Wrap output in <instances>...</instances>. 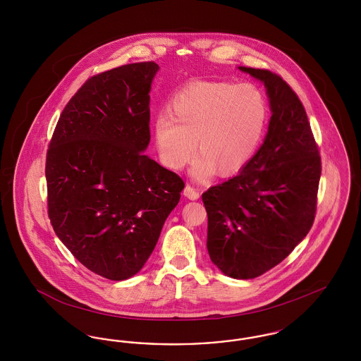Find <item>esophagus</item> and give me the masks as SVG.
Segmentation results:
<instances>
[{
  "mask_svg": "<svg viewBox=\"0 0 361 361\" xmlns=\"http://www.w3.org/2000/svg\"><path fill=\"white\" fill-rule=\"evenodd\" d=\"M184 196H187L190 200H197L200 197V193L193 185L187 184V187L184 188Z\"/></svg>",
  "mask_w": 361,
  "mask_h": 361,
  "instance_id": "34e87169",
  "label": "esophagus"
}]
</instances>
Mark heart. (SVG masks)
Instances as JSON below:
<instances>
[{
    "instance_id": "heart-1",
    "label": "heart",
    "mask_w": 361,
    "mask_h": 361,
    "mask_svg": "<svg viewBox=\"0 0 361 361\" xmlns=\"http://www.w3.org/2000/svg\"><path fill=\"white\" fill-rule=\"evenodd\" d=\"M169 111L154 119V139L162 162L184 168L195 154L196 173L231 176L256 153L268 121V104L252 84L195 80L180 87Z\"/></svg>"
}]
</instances>
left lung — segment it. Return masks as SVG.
Masks as SVG:
<instances>
[{"label": "left lung", "instance_id": "left-lung-1", "mask_svg": "<svg viewBox=\"0 0 361 361\" xmlns=\"http://www.w3.org/2000/svg\"><path fill=\"white\" fill-rule=\"evenodd\" d=\"M264 82L272 118L257 153L235 177L202 195L211 261L233 279L264 275L287 257L317 212L321 155L307 114L279 74L240 68Z\"/></svg>", "mask_w": 361, "mask_h": 361}]
</instances>
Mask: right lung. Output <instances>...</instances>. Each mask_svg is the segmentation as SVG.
<instances>
[{
    "label": "right lung",
    "mask_w": 361,
    "mask_h": 361,
    "mask_svg": "<svg viewBox=\"0 0 361 361\" xmlns=\"http://www.w3.org/2000/svg\"><path fill=\"white\" fill-rule=\"evenodd\" d=\"M158 65L87 78L63 108L46 157L47 212L58 238L109 280L137 274L178 204L184 180L145 155Z\"/></svg>",
    "instance_id": "add662e5"
}]
</instances>
